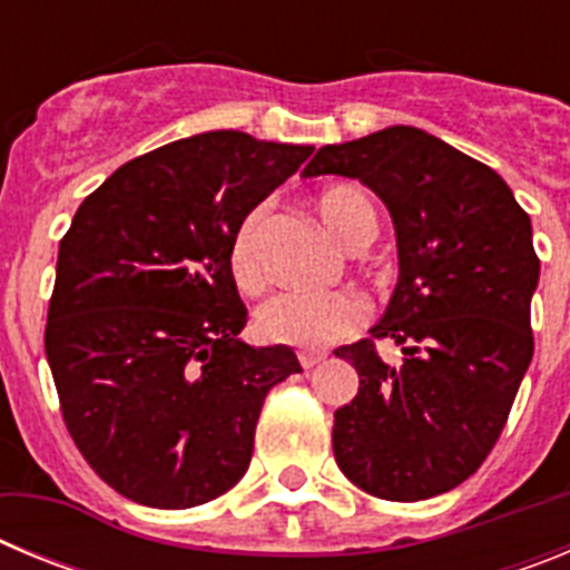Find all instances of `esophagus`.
<instances>
[{
    "mask_svg": "<svg viewBox=\"0 0 570 570\" xmlns=\"http://www.w3.org/2000/svg\"><path fill=\"white\" fill-rule=\"evenodd\" d=\"M299 365L305 367V371H311V367L314 365H320L322 360H325V354H322V351H299Z\"/></svg>",
    "mask_w": 570,
    "mask_h": 570,
    "instance_id": "obj_1",
    "label": "esophagus"
}]
</instances>
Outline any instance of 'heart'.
Listing matches in <instances>:
<instances>
[{
  "instance_id": "obj_1",
  "label": "heart",
  "mask_w": 570,
  "mask_h": 570,
  "mask_svg": "<svg viewBox=\"0 0 570 570\" xmlns=\"http://www.w3.org/2000/svg\"><path fill=\"white\" fill-rule=\"evenodd\" d=\"M322 225L347 248H362L376 234L374 203L351 185H334L316 196ZM230 274L242 291L262 285L259 214H250L230 242ZM367 320V302L354 291H279L256 311V331L268 342L325 347L356 334Z\"/></svg>"
}]
</instances>
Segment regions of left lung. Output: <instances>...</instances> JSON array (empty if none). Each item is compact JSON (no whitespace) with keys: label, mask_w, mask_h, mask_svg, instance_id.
Listing matches in <instances>:
<instances>
[{"label":"left lung","mask_w":570,"mask_h":570,"mask_svg":"<svg viewBox=\"0 0 570 570\" xmlns=\"http://www.w3.org/2000/svg\"><path fill=\"white\" fill-rule=\"evenodd\" d=\"M322 174L374 190L400 248L371 340L334 351L360 374L334 414L336 465L380 500H428L488 460L531 365V219L497 170L407 125L325 145L305 168ZM374 338L402 344L403 365L385 366Z\"/></svg>","instance_id":"left-lung-1"}]
</instances>
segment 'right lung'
Masks as SVG:
<instances>
[{
	"instance_id": "obj_1",
	"label": "right lung",
	"mask_w": 570,
	"mask_h": 570,
	"mask_svg": "<svg viewBox=\"0 0 570 570\" xmlns=\"http://www.w3.org/2000/svg\"><path fill=\"white\" fill-rule=\"evenodd\" d=\"M311 154L210 130L136 156L79 205L45 354L70 440L116 493L176 511L248 471L262 402L302 367L291 347L236 340L230 242Z\"/></svg>"
}]
</instances>
